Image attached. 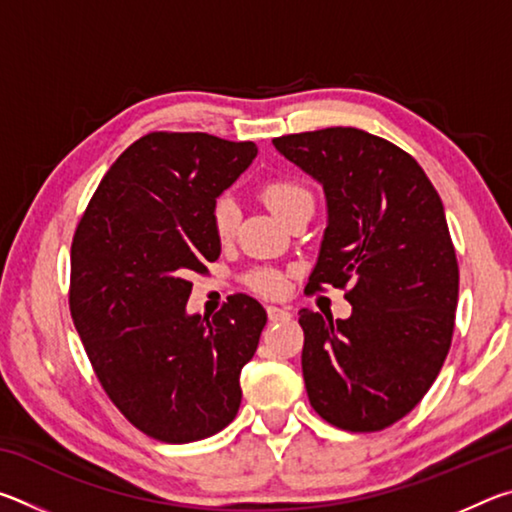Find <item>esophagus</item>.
<instances>
[{"label":"esophagus","mask_w":512,"mask_h":512,"mask_svg":"<svg viewBox=\"0 0 512 512\" xmlns=\"http://www.w3.org/2000/svg\"><path fill=\"white\" fill-rule=\"evenodd\" d=\"M266 314H268V318L273 320V323H277V320H287V318H291V311L289 309H282V307H266Z\"/></svg>","instance_id":"1"}]
</instances>
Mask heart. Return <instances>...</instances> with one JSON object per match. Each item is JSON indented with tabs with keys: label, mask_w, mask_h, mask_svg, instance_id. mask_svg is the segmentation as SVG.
<instances>
[{
	"label": "heart",
	"mask_w": 512,
	"mask_h": 512,
	"mask_svg": "<svg viewBox=\"0 0 512 512\" xmlns=\"http://www.w3.org/2000/svg\"><path fill=\"white\" fill-rule=\"evenodd\" d=\"M262 201L287 223L291 214H296L302 207H314V196L309 194L307 187H302L298 180L291 178H271L259 187ZM239 221V207L230 196L216 198L212 207V230L221 241H228ZM250 287L264 293V296H280L287 287L284 277L277 271H255L250 275Z\"/></svg>",
	"instance_id": "heart-1"
}]
</instances>
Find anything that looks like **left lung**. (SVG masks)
<instances>
[{"label": "left lung", "mask_w": 512, "mask_h": 512, "mask_svg": "<svg viewBox=\"0 0 512 512\" xmlns=\"http://www.w3.org/2000/svg\"><path fill=\"white\" fill-rule=\"evenodd\" d=\"M273 146L325 192L307 291L348 287L352 305L345 320L298 311L309 402L345 431L391 427L429 391L452 345L458 264L443 201L409 153L359 128Z\"/></svg>", "instance_id": "8db88e82"}]
</instances>
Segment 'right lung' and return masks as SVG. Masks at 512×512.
Returning a JSON list of instances; mask_svg holds the SVG:
<instances>
[{
  "instance_id": "1",
  "label": "right lung",
  "mask_w": 512,
  "mask_h": 512,
  "mask_svg": "<svg viewBox=\"0 0 512 512\" xmlns=\"http://www.w3.org/2000/svg\"><path fill=\"white\" fill-rule=\"evenodd\" d=\"M253 142L151 133L103 176L72 241L69 309L103 391L146 436L183 445L235 420L241 368L266 325L255 298L187 314L192 273L221 255L212 207Z\"/></svg>"
}]
</instances>
